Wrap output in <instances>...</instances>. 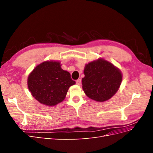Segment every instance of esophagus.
I'll return each mask as SVG.
<instances>
[{
    "mask_svg": "<svg viewBox=\"0 0 153 153\" xmlns=\"http://www.w3.org/2000/svg\"><path fill=\"white\" fill-rule=\"evenodd\" d=\"M81 82H82L81 79H78V80L76 81V84L77 85H80L81 84Z\"/></svg>",
    "mask_w": 153,
    "mask_h": 153,
    "instance_id": "34e87169",
    "label": "esophagus"
}]
</instances>
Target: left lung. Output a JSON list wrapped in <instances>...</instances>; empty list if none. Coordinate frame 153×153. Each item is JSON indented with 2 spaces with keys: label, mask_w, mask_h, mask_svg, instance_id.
Returning <instances> with one entry per match:
<instances>
[{
  "label": "left lung",
  "mask_w": 153,
  "mask_h": 153,
  "mask_svg": "<svg viewBox=\"0 0 153 153\" xmlns=\"http://www.w3.org/2000/svg\"><path fill=\"white\" fill-rule=\"evenodd\" d=\"M82 89L87 97L98 102L110 99L119 90L123 74L113 64L99 58L86 64Z\"/></svg>",
  "instance_id": "1"
}]
</instances>
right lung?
<instances>
[{"instance_id":"add662e5","label":"right lung","mask_w":153,"mask_h":153,"mask_svg":"<svg viewBox=\"0 0 153 153\" xmlns=\"http://www.w3.org/2000/svg\"><path fill=\"white\" fill-rule=\"evenodd\" d=\"M61 62L47 61L37 65L28 76L27 85L32 96L41 104L53 106L65 99L70 86L76 82Z\"/></svg>"}]
</instances>
